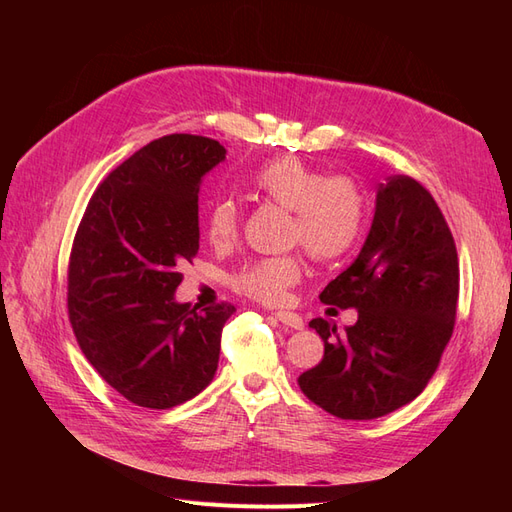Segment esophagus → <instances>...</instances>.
<instances>
[{"label": "esophagus", "instance_id": "obj_1", "mask_svg": "<svg viewBox=\"0 0 512 512\" xmlns=\"http://www.w3.org/2000/svg\"><path fill=\"white\" fill-rule=\"evenodd\" d=\"M275 318L280 320L284 327H290L294 331H301L303 329V318L294 312H275Z\"/></svg>", "mask_w": 512, "mask_h": 512}]
</instances>
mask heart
<instances>
[{
  "label": "heart",
  "mask_w": 512,
  "mask_h": 512,
  "mask_svg": "<svg viewBox=\"0 0 512 512\" xmlns=\"http://www.w3.org/2000/svg\"><path fill=\"white\" fill-rule=\"evenodd\" d=\"M252 190L292 211L290 241L303 243L316 260L331 262L352 252L365 222V200L350 177L331 175L294 156H284L258 168L250 179ZM239 207L232 198H220L205 218L213 245H226L237 235ZM303 275L299 256L262 258L245 265L237 275V288L262 303L284 299L290 286Z\"/></svg>",
  "instance_id": "heart-1"
}]
</instances>
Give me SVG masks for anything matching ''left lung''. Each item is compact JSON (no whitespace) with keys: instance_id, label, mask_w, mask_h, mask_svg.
Wrapping results in <instances>:
<instances>
[{"instance_id":"obj_1","label":"left lung","mask_w":512,"mask_h":512,"mask_svg":"<svg viewBox=\"0 0 512 512\" xmlns=\"http://www.w3.org/2000/svg\"><path fill=\"white\" fill-rule=\"evenodd\" d=\"M459 262L436 200L408 175L376 192L367 239L320 301L354 307L359 320L339 331L314 318L322 361L299 378L316 406L346 421H371L421 395L453 335Z\"/></svg>"}]
</instances>
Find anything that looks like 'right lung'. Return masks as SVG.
<instances>
[{
    "label": "right lung",
    "mask_w": 512,
    "mask_h": 512,
    "mask_svg": "<svg viewBox=\"0 0 512 512\" xmlns=\"http://www.w3.org/2000/svg\"><path fill=\"white\" fill-rule=\"evenodd\" d=\"M226 149L170 134L128 158L91 196L76 230L70 322L87 361L136 406L175 408L205 391L232 305L179 303L181 267L198 252V194Z\"/></svg>",
    "instance_id": "add662e5"
}]
</instances>
